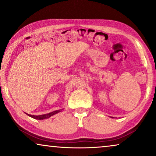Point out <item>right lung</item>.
<instances>
[{
    "label": "right lung",
    "instance_id": "right-lung-1",
    "mask_svg": "<svg viewBox=\"0 0 156 156\" xmlns=\"http://www.w3.org/2000/svg\"><path fill=\"white\" fill-rule=\"evenodd\" d=\"M60 112V110H57V111H55V112H52L51 113H49V114H42V115H40V116H34V115H30V114H27L29 116L32 117V118L35 119H38V120H42V119H48L50 118V116H53V115L57 114Z\"/></svg>",
    "mask_w": 156,
    "mask_h": 156
}]
</instances>
